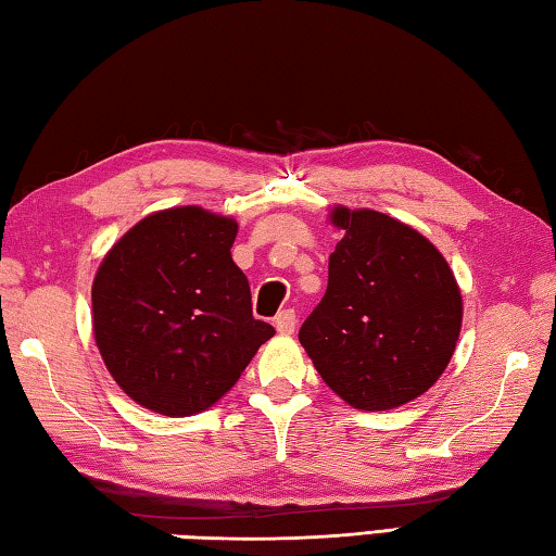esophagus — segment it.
<instances>
[{
    "instance_id": "esophagus-1",
    "label": "esophagus",
    "mask_w": 556,
    "mask_h": 556,
    "mask_svg": "<svg viewBox=\"0 0 556 556\" xmlns=\"http://www.w3.org/2000/svg\"><path fill=\"white\" fill-rule=\"evenodd\" d=\"M276 329L280 334H293L295 332V325H298V315L295 309H283V313L276 315Z\"/></svg>"
}]
</instances>
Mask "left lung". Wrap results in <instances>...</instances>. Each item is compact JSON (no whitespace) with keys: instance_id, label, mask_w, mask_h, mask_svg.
I'll list each match as a JSON object with an SVG mask.
<instances>
[{"instance_id":"8db88e82","label":"left lung","mask_w":556,"mask_h":556,"mask_svg":"<svg viewBox=\"0 0 556 556\" xmlns=\"http://www.w3.org/2000/svg\"><path fill=\"white\" fill-rule=\"evenodd\" d=\"M344 239L327 293L300 344L332 391L358 410H391L430 391L462 329L450 263L420 231L374 210L334 207Z\"/></svg>"}]
</instances>
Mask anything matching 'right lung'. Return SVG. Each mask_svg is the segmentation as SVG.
<instances>
[{
	"label": "right lung",
	"mask_w": 556,
	"mask_h": 556,
	"mask_svg": "<svg viewBox=\"0 0 556 556\" xmlns=\"http://www.w3.org/2000/svg\"><path fill=\"white\" fill-rule=\"evenodd\" d=\"M237 229L202 207L155 212L97 270V346L122 391L153 413L207 410L276 334L253 317L249 280L231 261Z\"/></svg>",
	"instance_id": "right-lung-1"
}]
</instances>
